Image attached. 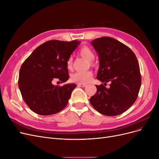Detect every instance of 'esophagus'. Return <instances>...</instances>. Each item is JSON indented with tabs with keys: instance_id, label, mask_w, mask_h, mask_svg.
Here are the masks:
<instances>
[{
	"instance_id": "esophagus-1",
	"label": "esophagus",
	"mask_w": 159,
	"mask_h": 159,
	"mask_svg": "<svg viewBox=\"0 0 159 159\" xmlns=\"http://www.w3.org/2000/svg\"><path fill=\"white\" fill-rule=\"evenodd\" d=\"M78 87H81V88H84V87H85L86 85L84 84H78Z\"/></svg>"
}]
</instances>
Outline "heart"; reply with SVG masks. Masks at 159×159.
I'll use <instances>...</instances> for the list:
<instances>
[{
	"instance_id": "obj_1",
	"label": "heart",
	"mask_w": 159,
	"mask_h": 159,
	"mask_svg": "<svg viewBox=\"0 0 159 159\" xmlns=\"http://www.w3.org/2000/svg\"><path fill=\"white\" fill-rule=\"evenodd\" d=\"M80 55L87 59L89 61H92L94 57L95 54L93 51L88 46H84L79 51ZM72 65H73V58L72 57H69V58L67 60L66 66L68 70H71ZM93 78V73L91 71H87L84 72H75L71 75V81L75 83L79 84H88L92 80Z\"/></svg>"
}]
</instances>
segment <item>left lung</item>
I'll return each instance as SVG.
<instances>
[{
	"label": "left lung",
	"mask_w": 159,
	"mask_h": 159,
	"mask_svg": "<svg viewBox=\"0 0 159 159\" xmlns=\"http://www.w3.org/2000/svg\"><path fill=\"white\" fill-rule=\"evenodd\" d=\"M91 44L98 52L99 68L97 79L110 81V87L96 85L97 92L89 99L98 112L107 116L124 113L135 102L141 85L137 57L128 46L111 37L96 38Z\"/></svg>",
	"instance_id": "obj_1"
}]
</instances>
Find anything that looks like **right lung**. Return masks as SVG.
<instances>
[{
	"mask_svg": "<svg viewBox=\"0 0 159 159\" xmlns=\"http://www.w3.org/2000/svg\"><path fill=\"white\" fill-rule=\"evenodd\" d=\"M80 42L47 41L32 52L19 71L18 87L30 109L41 115L60 112L68 103L75 84L54 85L52 81L69 79L66 61Z\"/></svg>",
	"mask_w": 159,
	"mask_h": 159,
	"instance_id": "obj_1",
	"label": "right lung"
}]
</instances>
